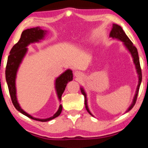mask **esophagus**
I'll return each mask as SVG.
<instances>
[{"instance_id":"obj_1","label":"esophagus","mask_w":148,"mask_h":148,"mask_svg":"<svg viewBox=\"0 0 148 148\" xmlns=\"http://www.w3.org/2000/svg\"><path fill=\"white\" fill-rule=\"evenodd\" d=\"M74 75L76 77H81L83 76V73L82 72L79 71H75L74 73Z\"/></svg>"}]
</instances>
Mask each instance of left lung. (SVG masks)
Masks as SVG:
<instances>
[{
    "label": "left lung",
    "instance_id": "8db88e82",
    "mask_svg": "<svg viewBox=\"0 0 148 148\" xmlns=\"http://www.w3.org/2000/svg\"><path fill=\"white\" fill-rule=\"evenodd\" d=\"M109 37L112 38V39L118 40L119 41H121L123 42V46H124L125 48L128 50L129 53L131 54V56H132L133 63L135 64V69H136L137 76H138V85H137V87L136 91H135V96L133 97L132 103H131L130 106L127 108V111L125 112H127L130 110H131V109L133 108V107L134 106V105L135 104V102H136L137 98V95H138L139 87H140L141 80H142V75H141V69L140 66V63H139V58L138 56V52H137V48H135V46H133L132 42H131L130 39L127 37L126 34L125 33V32L123 31L122 27H121L120 25H117V24H114V23L112 24V30H111L110 32ZM80 90H81V92H82V94L84 96L85 106H86V108L87 111H88L89 114L90 115H92V116H94V115L92 114V112H90V109H89V107L88 105V98H87V94L86 91H85L84 88H83V87H81Z\"/></svg>",
    "mask_w": 148,
    "mask_h": 148
}]
</instances>
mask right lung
Instances as JSON below:
<instances>
[{"mask_svg": "<svg viewBox=\"0 0 148 148\" xmlns=\"http://www.w3.org/2000/svg\"><path fill=\"white\" fill-rule=\"evenodd\" d=\"M47 30L42 29L40 27H36L30 29H27L22 32L21 38L19 42L13 46L10 51V55L8 56L7 66H6L5 75L10 96H11L12 102L17 110L26 116L35 121L46 122L59 116L61 113L62 106L61 104L59 106L58 110L53 116L46 119H39L32 116L23 110L20 106L17 100V89H16V78H17V71L19 70L20 64H21L24 57L27 54L29 44L40 42L43 40L45 36L47 35ZM73 80V71L71 69H66L65 71L60 74L54 81V88L59 102L61 101V97L63 94L68 82Z\"/></svg>", "mask_w": 148, "mask_h": 148, "instance_id": "add662e5", "label": "right lung"}]
</instances>
